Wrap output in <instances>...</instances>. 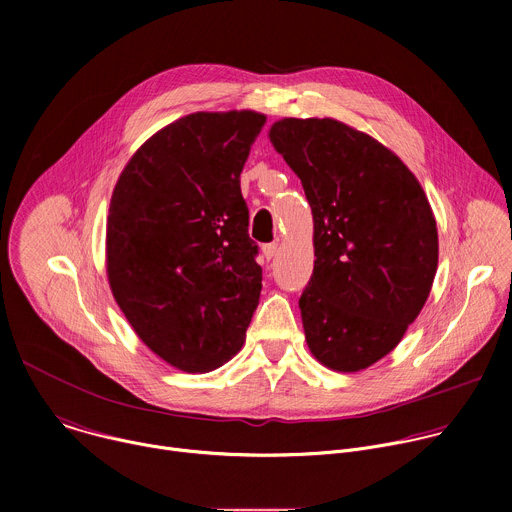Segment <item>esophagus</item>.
<instances>
[{
	"mask_svg": "<svg viewBox=\"0 0 512 512\" xmlns=\"http://www.w3.org/2000/svg\"><path fill=\"white\" fill-rule=\"evenodd\" d=\"M261 251H263V257L269 261V259H273L275 253H277V243H265Z\"/></svg>",
	"mask_w": 512,
	"mask_h": 512,
	"instance_id": "obj_1",
	"label": "esophagus"
}]
</instances>
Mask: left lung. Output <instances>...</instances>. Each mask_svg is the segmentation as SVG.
I'll return each mask as SVG.
<instances>
[{
    "label": "left lung",
    "mask_w": 512,
    "mask_h": 512,
    "mask_svg": "<svg viewBox=\"0 0 512 512\" xmlns=\"http://www.w3.org/2000/svg\"><path fill=\"white\" fill-rule=\"evenodd\" d=\"M269 139L314 216V273L300 298L306 342L332 371L367 369L401 342L431 291L427 196L389 148L342 121L285 117Z\"/></svg>",
    "instance_id": "left-lung-1"
}]
</instances>
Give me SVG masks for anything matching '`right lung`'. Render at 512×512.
Returning a JSON list of instances; mask_svg holds the SVG:
<instances>
[{
  "label": "right lung",
  "mask_w": 512,
  "mask_h": 512,
  "mask_svg": "<svg viewBox=\"0 0 512 512\" xmlns=\"http://www.w3.org/2000/svg\"><path fill=\"white\" fill-rule=\"evenodd\" d=\"M263 125L255 111L186 115L141 145L111 196L113 298L143 344L186 373L233 358L259 304L241 172Z\"/></svg>",
  "instance_id": "right-lung-1"
}]
</instances>
